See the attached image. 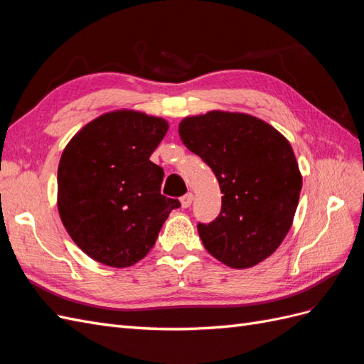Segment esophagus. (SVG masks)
I'll return each mask as SVG.
<instances>
[{"label":"esophagus","mask_w":364,"mask_h":364,"mask_svg":"<svg viewBox=\"0 0 364 364\" xmlns=\"http://www.w3.org/2000/svg\"><path fill=\"white\" fill-rule=\"evenodd\" d=\"M193 200H194V194H193V193H188V194H185V196L182 197V199H181L182 208H188V206H191Z\"/></svg>","instance_id":"esophagus-1"}]
</instances>
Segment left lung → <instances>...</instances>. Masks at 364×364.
Wrapping results in <instances>:
<instances>
[{
  "label": "left lung",
  "instance_id": "obj_1",
  "mask_svg": "<svg viewBox=\"0 0 364 364\" xmlns=\"http://www.w3.org/2000/svg\"><path fill=\"white\" fill-rule=\"evenodd\" d=\"M179 135L223 193L218 217L197 225L205 249L232 269L269 258L289 234L302 188L289 139L257 117L226 111L185 117Z\"/></svg>",
  "mask_w": 364,
  "mask_h": 364
}]
</instances>
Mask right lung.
Here are the masks:
<instances>
[{
	"mask_svg": "<svg viewBox=\"0 0 364 364\" xmlns=\"http://www.w3.org/2000/svg\"><path fill=\"white\" fill-rule=\"evenodd\" d=\"M167 130L161 117L118 109L90 121L63 149L59 215L90 258L115 269L134 266L181 206L161 194L164 171L150 161Z\"/></svg>",
	"mask_w": 364,
	"mask_h": 364,
	"instance_id": "right-lung-1",
	"label": "right lung"
}]
</instances>
